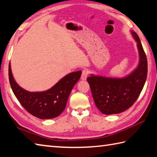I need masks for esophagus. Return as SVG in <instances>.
<instances>
[{
  "label": "esophagus",
  "mask_w": 157,
  "mask_h": 157,
  "mask_svg": "<svg viewBox=\"0 0 157 157\" xmlns=\"http://www.w3.org/2000/svg\"><path fill=\"white\" fill-rule=\"evenodd\" d=\"M88 77V71L86 70H83L82 71V73L81 75V79L82 80H86Z\"/></svg>",
  "instance_id": "obj_1"
}]
</instances>
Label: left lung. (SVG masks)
<instances>
[{
  "mask_svg": "<svg viewBox=\"0 0 157 157\" xmlns=\"http://www.w3.org/2000/svg\"><path fill=\"white\" fill-rule=\"evenodd\" d=\"M137 42L139 63L130 75L122 78L90 75L87 78L96 106L105 115L124 112L137 99L143 89L147 74L146 55L137 34L131 31Z\"/></svg>",
  "mask_w": 157,
  "mask_h": 157,
  "instance_id": "8db88e82",
  "label": "left lung"
}]
</instances>
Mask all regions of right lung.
<instances>
[{"mask_svg": "<svg viewBox=\"0 0 157 157\" xmlns=\"http://www.w3.org/2000/svg\"><path fill=\"white\" fill-rule=\"evenodd\" d=\"M81 74V71L68 74L47 90L29 92L16 83L9 64L10 83L14 95L28 113L42 119L55 118L63 112L71 90Z\"/></svg>", "mask_w": 157, "mask_h": 157, "instance_id": "add662e5", "label": "right lung"}]
</instances>
